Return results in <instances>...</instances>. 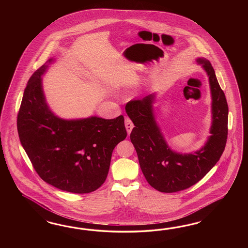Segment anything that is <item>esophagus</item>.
I'll return each instance as SVG.
<instances>
[{
	"mask_svg": "<svg viewBox=\"0 0 248 248\" xmlns=\"http://www.w3.org/2000/svg\"><path fill=\"white\" fill-rule=\"evenodd\" d=\"M124 124H125V128H126L127 134L128 135H130L131 132H132V130H133V128H134V124H133V122L131 121L130 118H125Z\"/></svg>",
	"mask_w": 248,
	"mask_h": 248,
	"instance_id": "1",
	"label": "esophagus"
}]
</instances>
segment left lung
<instances>
[{"label":"left lung","mask_w":248,"mask_h":248,"mask_svg":"<svg viewBox=\"0 0 248 248\" xmlns=\"http://www.w3.org/2000/svg\"><path fill=\"white\" fill-rule=\"evenodd\" d=\"M195 62L208 76L212 99L210 135L199 150L180 153L168 145L155 114V93L125 106L135 124L130 138L141 170L151 186L163 193L178 192L195 185L216 165L225 150L228 123L225 93L210 62L204 57H198Z\"/></svg>","instance_id":"1"}]
</instances>
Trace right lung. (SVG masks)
<instances>
[{"mask_svg":"<svg viewBox=\"0 0 248 248\" xmlns=\"http://www.w3.org/2000/svg\"><path fill=\"white\" fill-rule=\"evenodd\" d=\"M55 61L50 58L28 81L17 117L19 138L43 180L62 191L87 194L105 183L113 149L127 135L124 118L56 115L43 87V76Z\"/></svg>","mask_w":248,"mask_h":248,"instance_id":"obj_1","label":"right lung"}]
</instances>
